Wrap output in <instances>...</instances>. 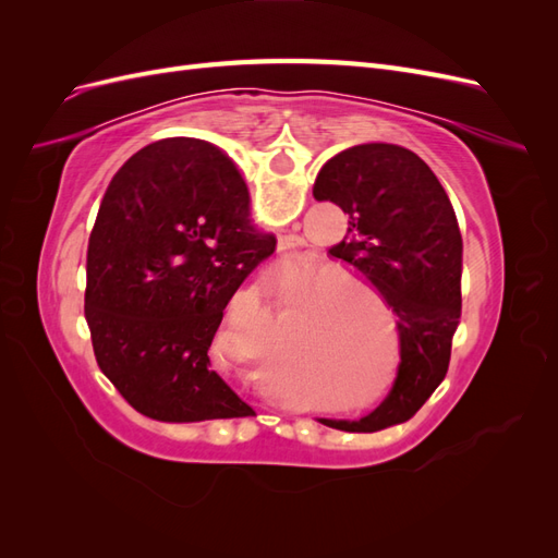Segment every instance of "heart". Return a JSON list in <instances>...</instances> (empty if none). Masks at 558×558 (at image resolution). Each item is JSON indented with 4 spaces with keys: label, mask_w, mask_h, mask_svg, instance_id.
Wrapping results in <instances>:
<instances>
[{
    "label": "heart",
    "mask_w": 558,
    "mask_h": 558,
    "mask_svg": "<svg viewBox=\"0 0 558 558\" xmlns=\"http://www.w3.org/2000/svg\"><path fill=\"white\" fill-rule=\"evenodd\" d=\"M316 263H286L279 272L277 300L286 305L300 289V310L305 320L312 318L295 351V363L302 367H324L344 373L349 363L361 356L367 342V312L363 302L379 291L363 275L347 267H330L316 272ZM353 290L357 292L352 293Z\"/></svg>",
    "instance_id": "heart-1"
}]
</instances>
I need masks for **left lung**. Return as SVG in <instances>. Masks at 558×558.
Returning <instances> with one entry per match:
<instances>
[{"instance_id": "left-lung-1", "label": "left lung", "mask_w": 558, "mask_h": 558, "mask_svg": "<svg viewBox=\"0 0 558 558\" xmlns=\"http://www.w3.org/2000/svg\"><path fill=\"white\" fill-rule=\"evenodd\" d=\"M314 197L347 216L330 256L373 281L398 316L400 365L393 388L359 421L318 418L347 433H375L412 418L447 375L461 318L463 240L451 202L430 167L396 144H359L330 158Z\"/></svg>"}]
</instances>
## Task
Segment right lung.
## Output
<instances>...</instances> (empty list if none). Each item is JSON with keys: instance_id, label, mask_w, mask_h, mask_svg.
I'll return each mask as SVG.
<instances>
[{"instance_id": "obj_1", "label": "right lung", "mask_w": 558, "mask_h": 558, "mask_svg": "<svg viewBox=\"0 0 558 558\" xmlns=\"http://www.w3.org/2000/svg\"><path fill=\"white\" fill-rule=\"evenodd\" d=\"M275 246L221 148L160 140L116 172L90 232L86 320L99 369L134 410L167 424L253 414L207 351Z\"/></svg>"}]
</instances>
